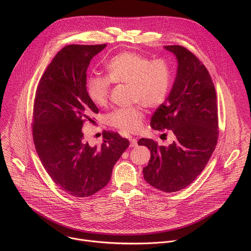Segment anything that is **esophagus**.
<instances>
[{
  "instance_id": "esophagus-1",
  "label": "esophagus",
  "mask_w": 251,
  "mask_h": 251,
  "mask_svg": "<svg viewBox=\"0 0 251 251\" xmlns=\"http://www.w3.org/2000/svg\"><path fill=\"white\" fill-rule=\"evenodd\" d=\"M137 143H138V141H137L136 139H132V138L130 139V147H131V148L137 147V145H138Z\"/></svg>"
}]
</instances>
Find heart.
Instances as JSON below:
<instances>
[{
    "label": "heart",
    "instance_id": "1",
    "mask_svg": "<svg viewBox=\"0 0 251 251\" xmlns=\"http://www.w3.org/2000/svg\"><path fill=\"white\" fill-rule=\"evenodd\" d=\"M108 76L95 75L87 78V92L97 106H104L109 98L111 81L131 86V100L147 107L154 108L163 103L169 95L172 73L163 60L151 61L148 57L123 52L114 56L106 65ZM144 119L141 106L116 108L107 121L124 133L139 131Z\"/></svg>",
    "mask_w": 251,
    "mask_h": 251
}]
</instances>
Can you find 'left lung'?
<instances>
[{"label":"left lung","mask_w":251,"mask_h":251,"mask_svg":"<svg viewBox=\"0 0 251 251\" xmlns=\"http://www.w3.org/2000/svg\"><path fill=\"white\" fill-rule=\"evenodd\" d=\"M177 61L172 91L151 119V127L169 129L175 141L157 146L142 138L151 158L143 169L145 180L163 192H176L191 184L208 163L218 140L217 96L213 80L199 59L179 45L163 46Z\"/></svg>","instance_id":"8db88e82"}]
</instances>
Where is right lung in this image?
<instances>
[{
	"label": "right lung",
	"mask_w": 251,
	"mask_h": 251,
	"mask_svg": "<svg viewBox=\"0 0 251 251\" xmlns=\"http://www.w3.org/2000/svg\"><path fill=\"white\" fill-rule=\"evenodd\" d=\"M101 45H67L42 75L35 94L32 135L37 154L53 181L75 197H89L105 187L129 141L105 132L92 147L81 127L93 124L99 109L87 92V70Z\"/></svg>",
	"instance_id": "obj_1"
}]
</instances>
